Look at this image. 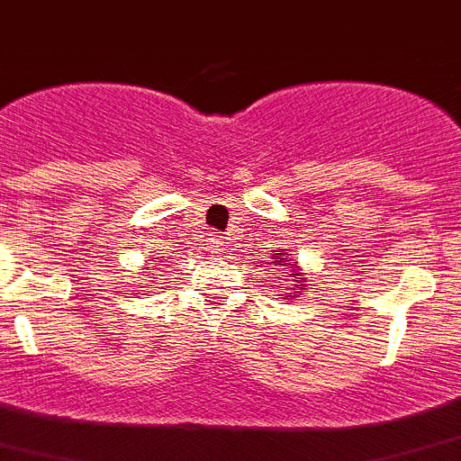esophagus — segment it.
Instances as JSON below:
<instances>
[{"instance_id":"esophagus-1","label":"esophagus","mask_w":461,"mask_h":461,"mask_svg":"<svg viewBox=\"0 0 461 461\" xmlns=\"http://www.w3.org/2000/svg\"><path fill=\"white\" fill-rule=\"evenodd\" d=\"M216 248H221V240H216Z\"/></svg>"}]
</instances>
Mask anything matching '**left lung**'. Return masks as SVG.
<instances>
[{
  "mask_svg": "<svg viewBox=\"0 0 461 461\" xmlns=\"http://www.w3.org/2000/svg\"><path fill=\"white\" fill-rule=\"evenodd\" d=\"M284 254V252H281ZM281 266H288V267H293V263H285V258H279V261H272V263H267V272H270V275H275V279H281V275H284V270L285 267H281ZM302 279V275L299 276H294V281H299ZM284 285V284H281Z\"/></svg>",
  "mask_w": 461,
  "mask_h": 461,
  "instance_id": "1",
  "label": "left lung"
}]
</instances>
